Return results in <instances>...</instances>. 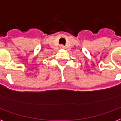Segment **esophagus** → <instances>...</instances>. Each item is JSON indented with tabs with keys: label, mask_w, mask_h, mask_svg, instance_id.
<instances>
[{
	"label": "esophagus",
	"mask_w": 121,
	"mask_h": 121,
	"mask_svg": "<svg viewBox=\"0 0 121 121\" xmlns=\"http://www.w3.org/2000/svg\"><path fill=\"white\" fill-rule=\"evenodd\" d=\"M60 48H64V46H63V45H60Z\"/></svg>",
	"instance_id": "obj_1"
}]
</instances>
